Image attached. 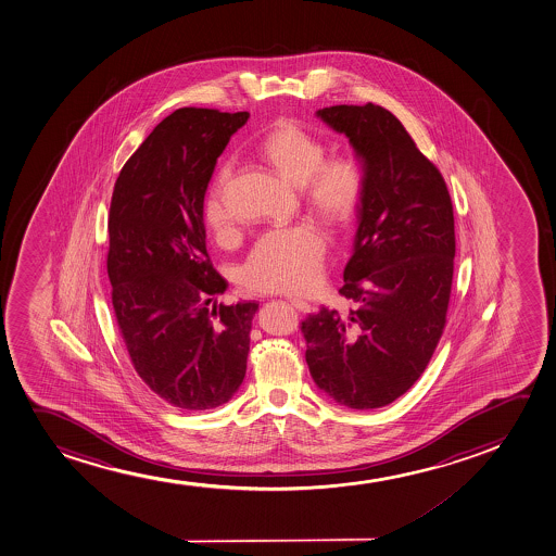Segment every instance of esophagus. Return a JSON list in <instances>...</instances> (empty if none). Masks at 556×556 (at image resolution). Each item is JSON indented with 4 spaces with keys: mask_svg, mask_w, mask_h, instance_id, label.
<instances>
[{
    "mask_svg": "<svg viewBox=\"0 0 556 556\" xmlns=\"http://www.w3.org/2000/svg\"><path fill=\"white\" fill-rule=\"evenodd\" d=\"M290 303H292V307L298 308L300 313H311V308H313L308 305L307 301L298 300V298H292Z\"/></svg>",
    "mask_w": 556,
    "mask_h": 556,
    "instance_id": "obj_1",
    "label": "esophagus"
}]
</instances>
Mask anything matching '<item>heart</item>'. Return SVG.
I'll use <instances>...</instances> for the list:
<instances>
[{
    "label": "heart",
    "instance_id": "1",
    "mask_svg": "<svg viewBox=\"0 0 556 556\" xmlns=\"http://www.w3.org/2000/svg\"><path fill=\"white\" fill-rule=\"evenodd\" d=\"M264 162L294 186H303L308 210L321 222L344 227L363 203V173L348 156L326 157V147L290 121H279L258 147ZM229 169H223L204 206L210 232L227 235L232 214L225 203ZM326 242L307 225L271 230L251 249L242 266V282L255 292H305L320 279Z\"/></svg>",
    "mask_w": 556,
    "mask_h": 556
}]
</instances>
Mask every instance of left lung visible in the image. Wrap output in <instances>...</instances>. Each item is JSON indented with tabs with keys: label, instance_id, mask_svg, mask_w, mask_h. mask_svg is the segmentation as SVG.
<instances>
[{
	"label": "left lung",
	"instance_id": "8db88e82",
	"mask_svg": "<svg viewBox=\"0 0 556 556\" xmlns=\"http://www.w3.org/2000/svg\"><path fill=\"white\" fill-rule=\"evenodd\" d=\"M344 134L363 169L353 253L340 294L301 321L308 370L350 409L391 404L425 372L443 334L454 275V212L441 173L381 105L316 112Z\"/></svg>",
	"mask_w": 556,
	"mask_h": 556
}]
</instances>
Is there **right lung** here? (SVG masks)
Returning a JSON list of instances; mask_svg holds the SVG:
<instances>
[{
  "label": "right lung",
  "instance_id": "add662e5",
  "mask_svg": "<svg viewBox=\"0 0 556 556\" xmlns=\"http://www.w3.org/2000/svg\"><path fill=\"white\" fill-rule=\"evenodd\" d=\"M249 113L180 108L118 173L108 217V275L118 329L147 387L184 412L229 402L248 368L258 303H217L204 195L217 157Z\"/></svg>",
  "mask_w": 556,
  "mask_h": 556
}]
</instances>
